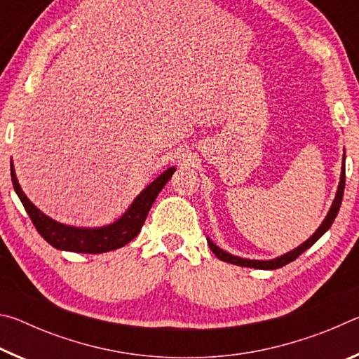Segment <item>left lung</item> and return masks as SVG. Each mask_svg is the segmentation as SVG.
<instances>
[{"instance_id":"left-lung-1","label":"left lung","mask_w":359,"mask_h":359,"mask_svg":"<svg viewBox=\"0 0 359 359\" xmlns=\"http://www.w3.org/2000/svg\"><path fill=\"white\" fill-rule=\"evenodd\" d=\"M344 188H345V149H344L342 168H340V179H339L336 198H334V201L331 204L330 210H327L325 220L321 222V224L317 228V231H315V233L306 242H302L301 245H297L296 248H293V250H290L287 253L280 255V257L272 258V259L242 258V257H238V255H233V253H229L226 250H223V248H220L217 244H214V242H212L209 238H208V244L210 247V250L215 253V257L218 259L224 261V263H231V264H236V266H244V267H253V269H266V271L278 269V267H282L285 264L291 263V261H294L297 257H299L301 253L306 252L307 248H311L315 244V242H317L321 238V236H323L326 231L331 228V224L334 223V220H336V217H337V212L340 209V204H342Z\"/></svg>"}]
</instances>
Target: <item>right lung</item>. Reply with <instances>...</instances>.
Returning a JSON list of instances; mask_svg holds the SVG:
<instances>
[{"mask_svg": "<svg viewBox=\"0 0 359 359\" xmlns=\"http://www.w3.org/2000/svg\"><path fill=\"white\" fill-rule=\"evenodd\" d=\"M175 172V166L168 168L163 171L158 177L150 182V184L144 188V190L133 199V203L128 205L123 214H121L117 220L102 226H72V224L60 223L53 220L44 212L39 210L36 205L29 201L28 196L23 193L22 187L17 180L15 168L11 158V177L12 185L17 196L25 208L27 214L32 218L33 224L38 229V233L47 241L52 247L62 252H74V253H106L117 250L123 245L128 244L136 238L141 231L142 224L147 218L149 210L151 204L163 187L168 184V180L172 177Z\"/></svg>", "mask_w": 359, "mask_h": 359, "instance_id": "add662e5", "label": "right lung"}]
</instances>
